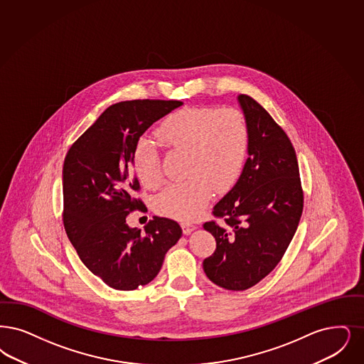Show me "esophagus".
Wrapping results in <instances>:
<instances>
[{
  "instance_id": "obj_1",
  "label": "esophagus",
  "mask_w": 364,
  "mask_h": 364,
  "mask_svg": "<svg viewBox=\"0 0 364 364\" xmlns=\"http://www.w3.org/2000/svg\"><path fill=\"white\" fill-rule=\"evenodd\" d=\"M181 228H183V233L187 234V235L192 233V232L196 229L195 225H189V223H183Z\"/></svg>"
}]
</instances>
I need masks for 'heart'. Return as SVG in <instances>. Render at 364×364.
<instances>
[{"instance_id":"1","label":"heart","mask_w":364,"mask_h":364,"mask_svg":"<svg viewBox=\"0 0 364 364\" xmlns=\"http://www.w3.org/2000/svg\"><path fill=\"white\" fill-rule=\"evenodd\" d=\"M156 134L164 145L188 153V180L166 187L156 200V210L164 217L184 222L199 218L215 188L228 191L242 175L250 135L247 119L238 109L183 108L165 117ZM132 165L145 187L160 186L159 153L151 142L139 141Z\"/></svg>"}]
</instances>
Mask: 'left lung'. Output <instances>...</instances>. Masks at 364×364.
Returning <instances> with one entry per match:
<instances>
[{
    "instance_id": "8db88e82",
    "label": "left lung",
    "mask_w": 364,
    "mask_h": 364,
    "mask_svg": "<svg viewBox=\"0 0 364 364\" xmlns=\"http://www.w3.org/2000/svg\"><path fill=\"white\" fill-rule=\"evenodd\" d=\"M249 126V154L238 181L214 207L204 230L215 252L204 259L207 277L219 287L244 291L257 284L282 260L304 210V191L294 146L256 100L240 95Z\"/></svg>"
}]
</instances>
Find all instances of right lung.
Here are the masks:
<instances>
[{"label": "right lung", "instance_id": "right-lung-1", "mask_svg": "<svg viewBox=\"0 0 364 364\" xmlns=\"http://www.w3.org/2000/svg\"><path fill=\"white\" fill-rule=\"evenodd\" d=\"M183 102L131 100L108 107L69 149L62 172L63 226L87 269L115 290L131 291L160 272L166 252L180 240V225L154 217L145 233L131 229L139 181L132 156L141 135Z\"/></svg>", "mask_w": 364, "mask_h": 364}]
</instances>
